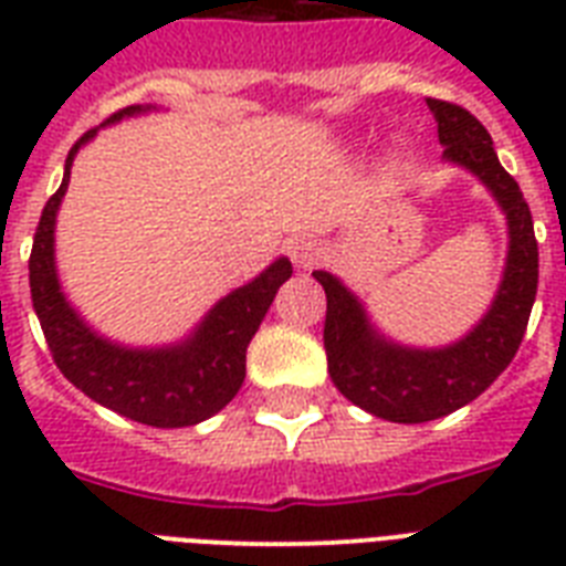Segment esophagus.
<instances>
[{"mask_svg":"<svg viewBox=\"0 0 566 566\" xmlns=\"http://www.w3.org/2000/svg\"><path fill=\"white\" fill-rule=\"evenodd\" d=\"M323 255H326V249H323V243H317L314 238H300L291 247L293 264L300 266V270H311V266H317L319 261H323Z\"/></svg>","mask_w":566,"mask_h":566,"instance_id":"34e87169","label":"esophagus"}]
</instances>
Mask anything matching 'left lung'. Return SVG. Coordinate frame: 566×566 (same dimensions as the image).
Here are the masks:
<instances>
[{"label":"left lung","instance_id":"1","mask_svg":"<svg viewBox=\"0 0 566 566\" xmlns=\"http://www.w3.org/2000/svg\"><path fill=\"white\" fill-rule=\"evenodd\" d=\"M434 114L443 158L464 164L500 199L509 217V264L500 293L479 326L447 349H402L378 337L367 323L361 302L317 270L314 279L326 291L328 376L353 405L390 422H429L473 402L496 381L526 335L537 293L535 222L523 190L505 172L488 128L455 102L426 99Z\"/></svg>","mask_w":566,"mask_h":566}]
</instances>
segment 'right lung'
<instances>
[{
  "instance_id": "add662e5",
  "label": "right lung",
  "mask_w": 566,
  "mask_h": 566,
  "mask_svg": "<svg viewBox=\"0 0 566 566\" xmlns=\"http://www.w3.org/2000/svg\"><path fill=\"white\" fill-rule=\"evenodd\" d=\"M140 111L137 105L111 114L108 123ZM82 135L66 155L64 181L49 196L40 213L29 258L31 302L38 311L40 328L46 337L52 361L82 394L128 420L155 426V429H181L208 420L211 413L234 399L247 376V346L255 337L266 308L273 305L275 291L291 279L293 266L279 258L266 266L255 282L243 284L226 300L217 302L196 335L170 349H126L108 344L84 326L82 317L66 305L57 287L52 231H55L57 205L64 199L70 167L84 140Z\"/></svg>"
}]
</instances>
